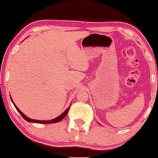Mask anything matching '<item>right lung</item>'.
Instances as JSON below:
<instances>
[{"label":"right lung","instance_id":"add662e5","mask_svg":"<svg viewBox=\"0 0 158 158\" xmlns=\"http://www.w3.org/2000/svg\"><path fill=\"white\" fill-rule=\"evenodd\" d=\"M12 100V99H11ZM12 102L13 103V104H14V106H15V107L16 108V110H18V112H19V113H20L21 114V116H22L23 118H24V119L26 120V121H27V122H34V123H40V124H51V123H56V122H60V121H61L62 119H63V118L65 117V116H66V114L67 113H68V112H69V108H67L66 110H65L64 111V112H63V113H62L61 115H60L59 116H58V117H56V118H53V119H51V120H48V121H42V120H35V119H32V118H28V117H27V116H25V115L24 114V113H22V111L20 110L19 109V108H18L16 106H15V104H14V102H12Z\"/></svg>","mask_w":158,"mask_h":158}]
</instances>
